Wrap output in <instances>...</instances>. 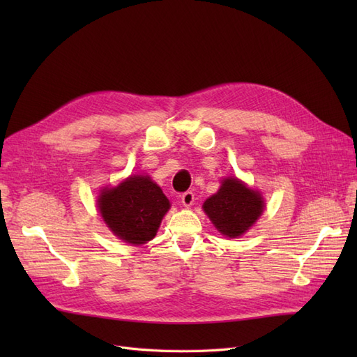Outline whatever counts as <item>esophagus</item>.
<instances>
[{"mask_svg": "<svg viewBox=\"0 0 357 357\" xmlns=\"http://www.w3.org/2000/svg\"><path fill=\"white\" fill-rule=\"evenodd\" d=\"M180 199H181V204L185 205V207H190V205L193 204V201H195V193H193L192 190H188L185 193H181Z\"/></svg>", "mask_w": 357, "mask_h": 357, "instance_id": "obj_1", "label": "esophagus"}]
</instances>
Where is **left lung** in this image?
Instances as JSON below:
<instances>
[{"mask_svg": "<svg viewBox=\"0 0 357 357\" xmlns=\"http://www.w3.org/2000/svg\"><path fill=\"white\" fill-rule=\"evenodd\" d=\"M204 211L220 234L235 238L244 234L264 211L261 193L236 178H225L215 195L204 202Z\"/></svg>", "mask_w": 357, "mask_h": 357, "instance_id": "8db88e82", "label": "left lung"}]
</instances>
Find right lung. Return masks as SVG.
I'll return each instance as SVG.
<instances>
[{"label": "right lung", "instance_id": "right-lung-1", "mask_svg": "<svg viewBox=\"0 0 357 357\" xmlns=\"http://www.w3.org/2000/svg\"><path fill=\"white\" fill-rule=\"evenodd\" d=\"M98 207L116 236L129 244H144L156 235L169 201L150 177L132 176L117 188L102 190Z\"/></svg>", "mask_w": 357, "mask_h": 357}]
</instances>
